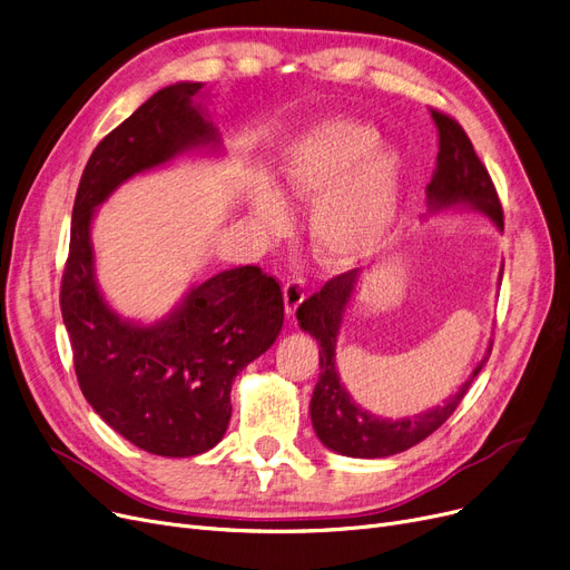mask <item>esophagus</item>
I'll list each match as a JSON object with an SVG mask.
<instances>
[{
    "mask_svg": "<svg viewBox=\"0 0 570 570\" xmlns=\"http://www.w3.org/2000/svg\"><path fill=\"white\" fill-rule=\"evenodd\" d=\"M306 299V289H304V281L292 278L285 283L283 287V302H285V315L294 317L296 308H299Z\"/></svg>",
    "mask_w": 570,
    "mask_h": 570,
    "instance_id": "obj_1",
    "label": "esophagus"
}]
</instances>
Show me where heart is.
<instances>
[{
  "label": "heart",
  "instance_id": "b5f03b06",
  "mask_svg": "<svg viewBox=\"0 0 570 570\" xmlns=\"http://www.w3.org/2000/svg\"><path fill=\"white\" fill-rule=\"evenodd\" d=\"M283 195L296 204H317L313 240L330 266H355L387 240L401 204L403 159L381 146L375 127L332 116L294 137L281 157ZM257 223L268 234L289 225L278 195L262 189L253 202Z\"/></svg>",
  "mask_w": 570,
  "mask_h": 570
}]
</instances>
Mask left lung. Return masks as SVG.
Masks as SVG:
<instances>
[{
	"label": "left lung",
	"mask_w": 570,
	"mask_h": 570,
	"mask_svg": "<svg viewBox=\"0 0 570 570\" xmlns=\"http://www.w3.org/2000/svg\"><path fill=\"white\" fill-rule=\"evenodd\" d=\"M431 118L439 127L441 148L436 157V169H433L431 183L426 185L429 213L436 215L450 208H473L487 215L503 232V210L494 183L475 155L466 131L445 114L431 111ZM501 276L503 266L499 281ZM357 285V268L332 278L299 306L296 320H299V327L308 332L320 345V381L311 399V422L320 443L345 456L381 459L422 443L456 411V405L462 403L475 375L490 360L492 343L484 350L473 373L466 377V383H462V387L450 394L443 403L401 420L377 417L355 403V399L350 396L341 383L336 368L338 332L350 302L355 299Z\"/></svg>",
	"instance_id": "obj_1"
}]
</instances>
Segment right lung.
<instances>
[{"instance_id":"1","label":"right lung","mask_w":570,"mask_h":570,"mask_svg":"<svg viewBox=\"0 0 570 570\" xmlns=\"http://www.w3.org/2000/svg\"><path fill=\"white\" fill-rule=\"evenodd\" d=\"M202 90L189 80L161 88L99 141L78 183L60 292L80 392L122 439L159 456H195L223 441L234 377L274 345L285 317L281 285L259 266L193 285L150 324L122 317L99 289L97 208L180 155L223 153Z\"/></svg>"}]
</instances>
